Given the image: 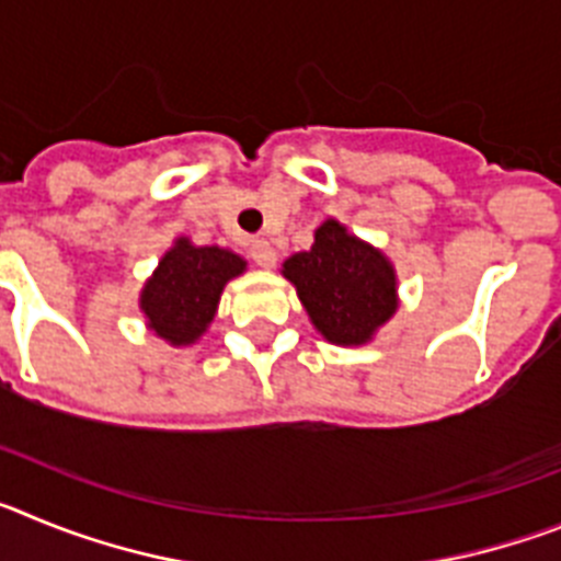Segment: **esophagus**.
Instances as JSON below:
<instances>
[{
	"label": "esophagus",
	"mask_w": 561,
	"mask_h": 561,
	"mask_svg": "<svg viewBox=\"0 0 561 561\" xmlns=\"http://www.w3.org/2000/svg\"><path fill=\"white\" fill-rule=\"evenodd\" d=\"M250 257L255 261L257 266H264V270H270V266H275L277 255L275 250H272L270 241H264V238H257V241H252L250 244Z\"/></svg>",
	"instance_id": "1"
}]
</instances>
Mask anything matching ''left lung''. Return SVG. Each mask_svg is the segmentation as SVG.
I'll return each mask as SVG.
<instances>
[{
    "mask_svg": "<svg viewBox=\"0 0 561 561\" xmlns=\"http://www.w3.org/2000/svg\"><path fill=\"white\" fill-rule=\"evenodd\" d=\"M311 323L329 342L362 345L396 311V275L374 247L348 236L336 221L314 232L309 252L284 264Z\"/></svg>",
    "mask_w": 561,
    "mask_h": 561,
    "instance_id": "8db88e82",
    "label": "left lung"
}]
</instances>
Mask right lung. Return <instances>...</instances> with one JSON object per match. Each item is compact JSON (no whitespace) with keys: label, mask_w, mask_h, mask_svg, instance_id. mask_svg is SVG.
<instances>
[{"label":"right lung","mask_w":561,"mask_h":561,"mask_svg":"<svg viewBox=\"0 0 561 561\" xmlns=\"http://www.w3.org/2000/svg\"><path fill=\"white\" fill-rule=\"evenodd\" d=\"M244 257L221 247H193L180 238L142 289V311L162 340L187 345L199 340L216 314L230 277L244 272Z\"/></svg>","instance_id":"right-lung-1"}]
</instances>
